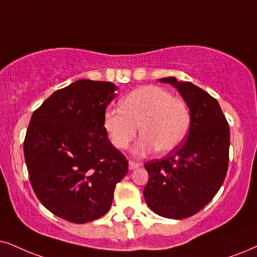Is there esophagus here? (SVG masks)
Instances as JSON below:
<instances>
[{"label":"esophagus","instance_id":"esophagus-1","mask_svg":"<svg viewBox=\"0 0 257 257\" xmlns=\"http://www.w3.org/2000/svg\"><path fill=\"white\" fill-rule=\"evenodd\" d=\"M140 166H141V164H140V162L129 160V170H136V168H139Z\"/></svg>","mask_w":257,"mask_h":257}]
</instances>
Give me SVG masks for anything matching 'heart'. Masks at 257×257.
I'll use <instances>...</instances> for the list:
<instances>
[{
    "label": "heart",
    "instance_id": "1",
    "mask_svg": "<svg viewBox=\"0 0 257 257\" xmlns=\"http://www.w3.org/2000/svg\"><path fill=\"white\" fill-rule=\"evenodd\" d=\"M191 123V113L184 99L172 96L160 86L147 85L132 91L121 102V109L106 110L103 125L110 142L125 149L138 135L141 139L135 153L154 149L168 153L183 144Z\"/></svg>",
    "mask_w": 257,
    "mask_h": 257
}]
</instances>
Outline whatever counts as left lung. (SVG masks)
Segmentation results:
<instances>
[{"label":"left lung","instance_id":"left-lung-1","mask_svg":"<svg viewBox=\"0 0 257 257\" xmlns=\"http://www.w3.org/2000/svg\"><path fill=\"white\" fill-rule=\"evenodd\" d=\"M179 91L191 113L186 141L167 157L145 164L149 179L146 203L162 217L184 219L206 206L225 179L229 166V123L216 98L190 82L159 79Z\"/></svg>","mask_w":257,"mask_h":257}]
</instances>
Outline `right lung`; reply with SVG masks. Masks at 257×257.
<instances>
[{
	"instance_id": "1",
	"label": "right lung",
	"mask_w": 257,
	"mask_h": 257,
	"mask_svg": "<svg viewBox=\"0 0 257 257\" xmlns=\"http://www.w3.org/2000/svg\"><path fill=\"white\" fill-rule=\"evenodd\" d=\"M115 90L110 82L77 80L48 97L28 124L24 152L32 187L42 205L71 223L104 216L128 172L103 125Z\"/></svg>"
}]
</instances>
